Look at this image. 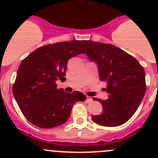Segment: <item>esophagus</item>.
Instances as JSON below:
<instances>
[{
    "label": "esophagus",
    "instance_id": "34e87169",
    "mask_svg": "<svg viewBox=\"0 0 158 158\" xmlns=\"http://www.w3.org/2000/svg\"><path fill=\"white\" fill-rule=\"evenodd\" d=\"M87 100L88 102H92L93 101V98H91V97H89V96H87Z\"/></svg>",
    "mask_w": 158,
    "mask_h": 158
}]
</instances>
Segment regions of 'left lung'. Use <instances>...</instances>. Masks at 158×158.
<instances>
[{
	"label": "left lung",
	"instance_id": "1",
	"mask_svg": "<svg viewBox=\"0 0 158 158\" xmlns=\"http://www.w3.org/2000/svg\"><path fill=\"white\" fill-rule=\"evenodd\" d=\"M86 54L98 66L100 79L107 82V100L93 98L103 111L93 115V122L105 127L120 126L140 105L146 90L144 68L133 56L111 44L84 40Z\"/></svg>",
	"mask_w": 158,
	"mask_h": 158
}]
</instances>
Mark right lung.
<instances>
[{"label":"right lung","mask_w":158,"mask_h":158,"mask_svg":"<svg viewBox=\"0 0 158 158\" xmlns=\"http://www.w3.org/2000/svg\"><path fill=\"white\" fill-rule=\"evenodd\" d=\"M85 53L82 42L73 40L39 47L22 61L12 93L29 122L41 128L62 125L73 105L86 100L81 92L65 93L56 85V81L65 78L68 60Z\"/></svg>","instance_id":"right-lung-1"}]
</instances>
